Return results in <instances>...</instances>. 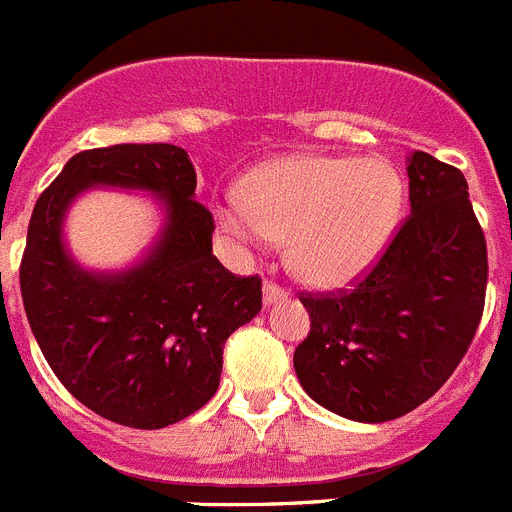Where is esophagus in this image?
<instances>
[{
	"instance_id": "esophagus-1",
	"label": "esophagus",
	"mask_w": 512,
	"mask_h": 512,
	"mask_svg": "<svg viewBox=\"0 0 512 512\" xmlns=\"http://www.w3.org/2000/svg\"><path fill=\"white\" fill-rule=\"evenodd\" d=\"M287 295V290L282 285H277V282H272V279H266L264 282V303L272 305L277 303V300H282Z\"/></svg>"
}]
</instances>
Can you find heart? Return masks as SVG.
<instances>
[{
    "label": "heart",
    "mask_w": 512,
    "mask_h": 512,
    "mask_svg": "<svg viewBox=\"0 0 512 512\" xmlns=\"http://www.w3.org/2000/svg\"><path fill=\"white\" fill-rule=\"evenodd\" d=\"M401 209V186L383 160L292 155L261 168L243 196L217 207L240 243L290 240V266L316 285H344L378 259Z\"/></svg>",
    "instance_id": "1"
}]
</instances>
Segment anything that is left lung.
<instances>
[{
	"mask_svg": "<svg viewBox=\"0 0 512 512\" xmlns=\"http://www.w3.org/2000/svg\"><path fill=\"white\" fill-rule=\"evenodd\" d=\"M412 212L352 290L300 292L310 331L295 373L310 399L357 422H388L438 393L474 339L487 243L464 173L409 157Z\"/></svg>",
	"mask_w": 512,
	"mask_h": 512,
	"instance_id": "obj_1",
	"label": "left lung"
}]
</instances>
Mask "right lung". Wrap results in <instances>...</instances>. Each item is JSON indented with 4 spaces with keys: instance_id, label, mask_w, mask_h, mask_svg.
Instances as JSON below:
<instances>
[{
    "instance_id": "right-lung-1",
    "label": "right lung",
    "mask_w": 512,
    "mask_h": 512,
    "mask_svg": "<svg viewBox=\"0 0 512 512\" xmlns=\"http://www.w3.org/2000/svg\"><path fill=\"white\" fill-rule=\"evenodd\" d=\"M87 185L152 190L169 225L156 251L121 275H90L60 246V220ZM176 144L85 150L38 196L20 292L43 357L74 399L137 430L176 425L220 386L222 347L261 310V277L227 272L212 253L214 217Z\"/></svg>"
}]
</instances>
